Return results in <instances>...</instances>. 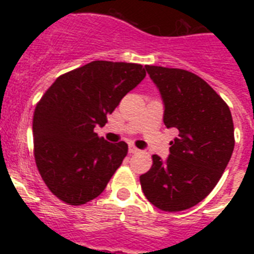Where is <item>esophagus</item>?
Returning <instances> with one entry per match:
<instances>
[{"mask_svg":"<svg viewBox=\"0 0 254 254\" xmlns=\"http://www.w3.org/2000/svg\"><path fill=\"white\" fill-rule=\"evenodd\" d=\"M139 149H137L135 146H133V145H129V153L130 154H135V153H138Z\"/></svg>","mask_w":254,"mask_h":254,"instance_id":"esophagus-1","label":"esophagus"}]
</instances>
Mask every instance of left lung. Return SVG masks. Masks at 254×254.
<instances>
[{
    "label": "left lung",
    "mask_w": 254,
    "mask_h": 254,
    "mask_svg": "<svg viewBox=\"0 0 254 254\" xmlns=\"http://www.w3.org/2000/svg\"><path fill=\"white\" fill-rule=\"evenodd\" d=\"M163 101V123L177 127L163 161L139 177L145 196L169 212L189 209L217 185L235 147L232 115L224 100L201 77L179 68L145 67Z\"/></svg>",
    "instance_id": "left-lung-1"
}]
</instances>
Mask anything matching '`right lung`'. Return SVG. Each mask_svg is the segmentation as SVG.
<instances>
[{"label": "right lung", "instance_id": "add662e5", "mask_svg": "<svg viewBox=\"0 0 254 254\" xmlns=\"http://www.w3.org/2000/svg\"><path fill=\"white\" fill-rule=\"evenodd\" d=\"M146 76L135 63L95 61L62 75L38 103L34 155L42 179L64 203L85 204L103 192L127 154L95 129Z\"/></svg>", "mask_w": 254, "mask_h": 254}]
</instances>
